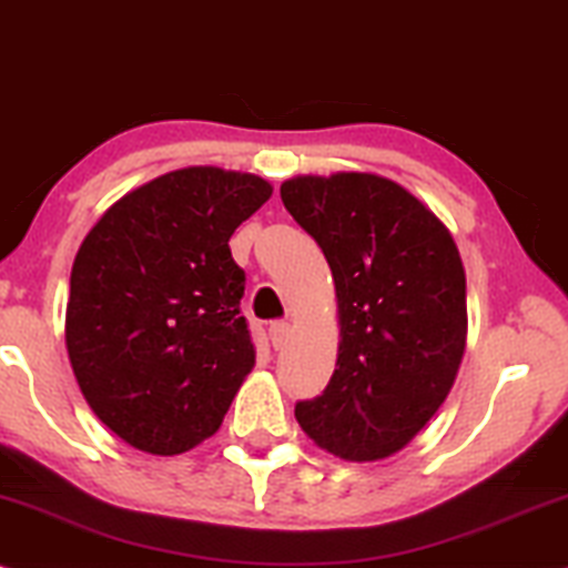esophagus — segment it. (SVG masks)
Wrapping results in <instances>:
<instances>
[{"instance_id":"esophagus-1","label":"esophagus","mask_w":568,"mask_h":568,"mask_svg":"<svg viewBox=\"0 0 568 568\" xmlns=\"http://www.w3.org/2000/svg\"><path fill=\"white\" fill-rule=\"evenodd\" d=\"M288 333H291V325L288 323H272L270 325V341L275 349H283L285 341H288Z\"/></svg>"}]
</instances>
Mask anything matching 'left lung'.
<instances>
[{
	"label": "left lung",
	"mask_w": 568,
	"mask_h": 568,
	"mask_svg": "<svg viewBox=\"0 0 568 568\" xmlns=\"http://www.w3.org/2000/svg\"><path fill=\"white\" fill-rule=\"evenodd\" d=\"M336 280L331 384L296 405L304 434L344 460H384L434 418L466 352V272L442 219L386 176L338 172L280 184Z\"/></svg>",
	"instance_id": "1"
}]
</instances>
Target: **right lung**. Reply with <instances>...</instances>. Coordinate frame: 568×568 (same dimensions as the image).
I'll list each match as a JSON object with an SVG mask.
<instances>
[{
    "label": "right lung",
    "instance_id": "add662e5",
    "mask_svg": "<svg viewBox=\"0 0 568 568\" xmlns=\"http://www.w3.org/2000/svg\"><path fill=\"white\" fill-rule=\"evenodd\" d=\"M270 195L256 174L176 169L115 201L81 243L68 357L92 413L142 453L216 434L254 367L230 237Z\"/></svg>",
    "mask_w": 568,
    "mask_h": 568
}]
</instances>
